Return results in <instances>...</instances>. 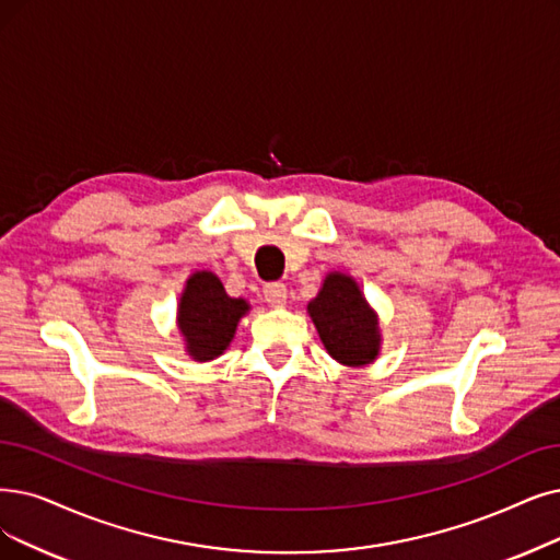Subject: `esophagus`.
Masks as SVG:
<instances>
[{
    "label": "esophagus",
    "mask_w": 560,
    "mask_h": 560,
    "mask_svg": "<svg viewBox=\"0 0 560 560\" xmlns=\"http://www.w3.org/2000/svg\"><path fill=\"white\" fill-rule=\"evenodd\" d=\"M264 301L273 307H282L287 303V287L282 282H268L264 287Z\"/></svg>",
    "instance_id": "1"
}]
</instances>
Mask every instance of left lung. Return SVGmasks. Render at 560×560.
<instances>
[{"instance_id":"8db88e82","label":"left lung","mask_w":560,"mask_h":560,"mask_svg":"<svg viewBox=\"0 0 560 560\" xmlns=\"http://www.w3.org/2000/svg\"><path fill=\"white\" fill-rule=\"evenodd\" d=\"M307 315L332 361L345 368L372 365L382 351V328L376 310L349 273H326Z\"/></svg>"}]
</instances>
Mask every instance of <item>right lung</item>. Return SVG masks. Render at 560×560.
Listing matches in <instances>:
<instances>
[{"label":"right lung","instance_id":"obj_1","mask_svg":"<svg viewBox=\"0 0 560 560\" xmlns=\"http://www.w3.org/2000/svg\"><path fill=\"white\" fill-rule=\"evenodd\" d=\"M250 312L245 299H232L211 271H195L176 303V328L195 363L215 361L234 340L238 322Z\"/></svg>","mask_w":560,"mask_h":560}]
</instances>
